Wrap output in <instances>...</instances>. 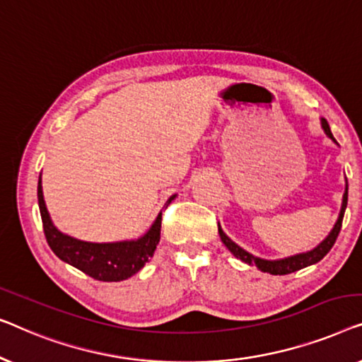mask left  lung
<instances>
[{
    "mask_svg": "<svg viewBox=\"0 0 362 362\" xmlns=\"http://www.w3.org/2000/svg\"><path fill=\"white\" fill-rule=\"evenodd\" d=\"M322 128L325 129V132H327V136L332 137V139L334 141L332 131H329V126H328L327 119H322ZM346 205H348V180H346V190H344V195H343V205H341L339 218H338V221H336V225L332 230V233L328 234V238L325 239L323 243H320L317 247L312 249V251L297 254V256H290V257H285V259H279V261H266V259H259L256 256H252V254H249L247 251H244L243 247H239L236 243H233L231 239L228 238L225 233H223L220 225H218V233H220V238H221L223 244H225V246L230 249L234 257L241 259L243 262L249 264V266H256L259 271H262V272L272 274V276H285V274L297 272V271H300V269L312 266V264H317L318 261H322V259L327 256V254L329 252V249L333 247V244L336 243V238H338V234L341 231V225H343V216H344Z\"/></svg>",
    "mask_w": 362,
    "mask_h": 362,
    "instance_id": "obj_1",
    "label": "left lung"
}]
</instances>
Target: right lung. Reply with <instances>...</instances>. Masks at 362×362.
Masks as SVG:
<instances>
[{"label": "right lung", "instance_id": "add662e5", "mask_svg": "<svg viewBox=\"0 0 362 362\" xmlns=\"http://www.w3.org/2000/svg\"><path fill=\"white\" fill-rule=\"evenodd\" d=\"M172 195L165 203V208L174 200ZM37 200L40 218H42L44 234L47 239L50 249L55 256L62 259L64 262L80 269L86 276L103 282H119L134 276L137 271L144 267L146 262L154 256V251L160 239V221L162 213H159L154 225L144 236L136 239V241H123V243H85L78 239L70 238L67 234L60 233L50 221L49 211L45 208L42 185H40V177L37 183Z\"/></svg>", "mask_w": 362, "mask_h": 362}]
</instances>
